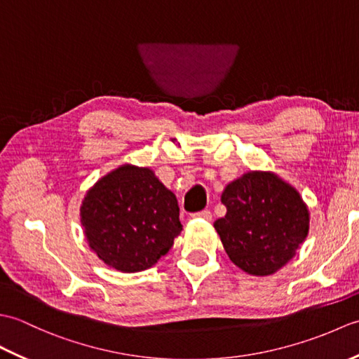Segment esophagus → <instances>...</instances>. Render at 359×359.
I'll return each instance as SVG.
<instances>
[{
  "mask_svg": "<svg viewBox=\"0 0 359 359\" xmlns=\"http://www.w3.org/2000/svg\"><path fill=\"white\" fill-rule=\"evenodd\" d=\"M194 217L202 219V220H208V222H210V220L212 219V215H211L210 210H203V211H201V212H196Z\"/></svg>",
  "mask_w": 359,
  "mask_h": 359,
  "instance_id": "1",
  "label": "esophagus"
}]
</instances>
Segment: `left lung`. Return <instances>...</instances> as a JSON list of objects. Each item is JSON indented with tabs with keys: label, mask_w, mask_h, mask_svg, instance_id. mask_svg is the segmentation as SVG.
<instances>
[{
	"label": "left lung",
	"mask_w": 359,
	"mask_h": 359,
	"mask_svg": "<svg viewBox=\"0 0 359 359\" xmlns=\"http://www.w3.org/2000/svg\"><path fill=\"white\" fill-rule=\"evenodd\" d=\"M220 201L226 215L215 228L230 261L253 276L280 270L306 241L310 211L299 191L271 171H248L230 182Z\"/></svg>",
	"instance_id": "8db88e82"
}]
</instances>
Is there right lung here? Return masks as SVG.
Returning <instances> with one entry per match:
<instances>
[{"mask_svg":"<svg viewBox=\"0 0 359 359\" xmlns=\"http://www.w3.org/2000/svg\"><path fill=\"white\" fill-rule=\"evenodd\" d=\"M80 220L89 248L111 269H151L182 231L174 193L148 166L120 165L88 189Z\"/></svg>","mask_w":359,"mask_h":359,"instance_id":"obj_1","label":"right lung"}]
</instances>
